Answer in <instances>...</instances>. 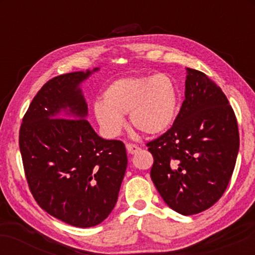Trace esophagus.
I'll return each instance as SVG.
<instances>
[{
    "instance_id": "1",
    "label": "esophagus",
    "mask_w": 255,
    "mask_h": 255,
    "mask_svg": "<svg viewBox=\"0 0 255 255\" xmlns=\"http://www.w3.org/2000/svg\"><path fill=\"white\" fill-rule=\"evenodd\" d=\"M126 148H127L128 153H130V154H135L136 152L140 151V147L135 144H127L126 145Z\"/></svg>"
}]
</instances>
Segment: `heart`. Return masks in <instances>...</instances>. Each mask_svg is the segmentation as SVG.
<instances>
[{"label":"heart","instance_id":"b5f03b06","mask_svg":"<svg viewBox=\"0 0 255 255\" xmlns=\"http://www.w3.org/2000/svg\"><path fill=\"white\" fill-rule=\"evenodd\" d=\"M177 109L176 84L163 73L118 79L104 90L103 102L93 104L95 118L108 136L121 133L128 114L135 129L148 135L160 134L174 124Z\"/></svg>","mask_w":255,"mask_h":255}]
</instances>
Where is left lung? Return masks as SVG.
<instances>
[{"mask_svg":"<svg viewBox=\"0 0 255 255\" xmlns=\"http://www.w3.org/2000/svg\"><path fill=\"white\" fill-rule=\"evenodd\" d=\"M184 101L174 125L147 142L151 178L170 209L189 216L217 203L229 183L240 147L238 121L221 87L187 68Z\"/></svg>","mask_w":255,"mask_h":255,"instance_id":"8db88e82","label":"left lung"}]
</instances>
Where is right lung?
<instances>
[{"label":"right lung","mask_w":255,"mask_h":255,"mask_svg":"<svg viewBox=\"0 0 255 255\" xmlns=\"http://www.w3.org/2000/svg\"><path fill=\"white\" fill-rule=\"evenodd\" d=\"M99 68L52 78L22 119L19 146L30 191L40 207L67 224L95 227L118 201L127 168L120 140L93 130L80 84Z\"/></svg>","instance_id":"add662e5"}]
</instances>
